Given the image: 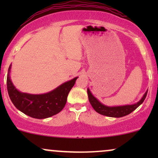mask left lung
Returning a JSON list of instances; mask_svg holds the SVG:
<instances>
[{"instance_id": "left-lung-1", "label": "left lung", "mask_w": 158, "mask_h": 158, "mask_svg": "<svg viewBox=\"0 0 158 158\" xmlns=\"http://www.w3.org/2000/svg\"><path fill=\"white\" fill-rule=\"evenodd\" d=\"M88 95L89 102L92 107L97 113L102 114V115L107 116L110 117H122L124 116L128 115L131 114L132 111H134L136 108H137L143 102V101L146 99V95H147L148 90H146V93L141 98V99L136 102L135 104L132 105H126V106H105L104 104L101 103L99 100L96 98L93 94H91L89 88H88Z\"/></svg>"}]
</instances>
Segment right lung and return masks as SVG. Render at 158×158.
I'll return each instance as SVG.
<instances>
[{
	"instance_id": "1",
	"label": "right lung",
	"mask_w": 158,
	"mask_h": 158,
	"mask_svg": "<svg viewBox=\"0 0 158 158\" xmlns=\"http://www.w3.org/2000/svg\"><path fill=\"white\" fill-rule=\"evenodd\" d=\"M11 66L8 70L6 85L9 96L20 111L35 119H45L56 115L64 108L67 98L78 77L63 83L51 91L42 94H30L19 91L10 79Z\"/></svg>"
}]
</instances>
